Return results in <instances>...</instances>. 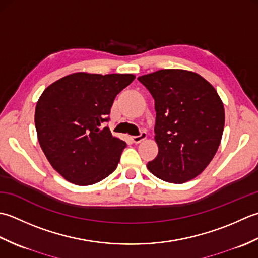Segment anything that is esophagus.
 I'll return each mask as SVG.
<instances>
[{
  "label": "esophagus",
  "mask_w": 258,
  "mask_h": 258,
  "mask_svg": "<svg viewBox=\"0 0 258 258\" xmlns=\"http://www.w3.org/2000/svg\"><path fill=\"white\" fill-rule=\"evenodd\" d=\"M146 138H147V134L143 131V133H141L139 136L133 137V138H131V140H133L135 144H140L141 141H144Z\"/></svg>",
  "instance_id": "34e87169"
}]
</instances>
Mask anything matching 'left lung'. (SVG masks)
I'll list each match as a JSON object with an SVG mask.
<instances>
[{
  "mask_svg": "<svg viewBox=\"0 0 258 258\" xmlns=\"http://www.w3.org/2000/svg\"><path fill=\"white\" fill-rule=\"evenodd\" d=\"M155 99L158 155L147 168L159 179L183 183L213 160L222 140L225 110L210 83L196 72L162 69L138 78Z\"/></svg>",
  "mask_w": 258,
  "mask_h": 258,
  "instance_id": "obj_1",
  "label": "left lung"
}]
</instances>
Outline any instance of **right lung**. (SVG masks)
Instances as JSON below:
<instances>
[{
	"label": "right lung",
	"instance_id": "1",
	"mask_svg": "<svg viewBox=\"0 0 258 258\" xmlns=\"http://www.w3.org/2000/svg\"><path fill=\"white\" fill-rule=\"evenodd\" d=\"M135 78L76 72L41 94L34 115L39 144L66 180L89 186L115 170L127 144L101 125L109 120L115 96Z\"/></svg>",
	"mask_w": 258,
	"mask_h": 258
}]
</instances>
